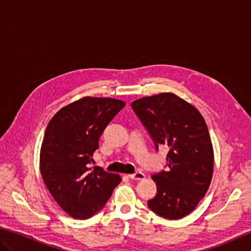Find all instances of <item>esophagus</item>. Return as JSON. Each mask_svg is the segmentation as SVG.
<instances>
[{"label":"esophagus","instance_id":"34e87169","mask_svg":"<svg viewBox=\"0 0 251 251\" xmlns=\"http://www.w3.org/2000/svg\"><path fill=\"white\" fill-rule=\"evenodd\" d=\"M129 178L132 179V180H144L145 179V174L140 173V172H137L135 174L129 175Z\"/></svg>","mask_w":251,"mask_h":251}]
</instances>
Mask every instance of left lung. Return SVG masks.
I'll use <instances>...</instances> for the list:
<instances>
[{"instance_id": "left-lung-1", "label": "left lung", "mask_w": 251, "mask_h": 251, "mask_svg": "<svg viewBox=\"0 0 251 251\" xmlns=\"http://www.w3.org/2000/svg\"><path fill=\"white\" fill-rule=\"evenodd\" d=\"M155 150L168 147L166 170L151 176L156 184L149 209L158 216L180 219L191 213L210 186L214 153L201 114L174 94L145 97L131 104Z\"/></svg>"}]
</instances>
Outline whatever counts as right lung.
<instances>
[{
    "label": "right lung",
    "mask_w": 251,
    "mask_h": 251,
    "mask_svg": "<svg viewBox=\"0 0 251 251\" xmlns=\"http://www.w3.org/2000/svg\"><path fill=\"white\" fill-rule=\"evenodd\" d=\"M124 101L90 98L53 116L40 150V173L58 205L73 218L88 219L105 206L120 176L90 164L103 131L125 107Z\"/></svg>",
    "instance_id": "1"
}]
</instances>
